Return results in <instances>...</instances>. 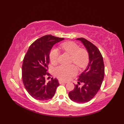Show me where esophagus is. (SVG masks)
Instances as JSON below:
<instances>
[{"label": "esophagus", "mask_w": 124, "mask_h": 124, "mask_svg": "<svg viewBox=\"0 0 124 124\" xmlns=\"http://www.w3.org/2000/svg\"><path fill=\"white\" fill-rule=\"evenodd\" d=\"M59 82L60 84H66L67 82H65V81H62V80H59Z\"/></svg>", "instance_id": "34e87169"}]
</instances>
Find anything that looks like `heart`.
I'll return each instance as SVG.
<instances>
[{
	"label": "heart",
	"mask_w": 124,
	"mask_h": 124,
	"mask_svg": "<svg viewBox=\"0 0 124 124\" xmlns=\"http://www.w3.org/2000/svg\"><path fill=\"white\" fill-rule=\"evenodd\" d=\"M61 47L71 56V61L79 67H85L88 62V54L85 49H80V47L74 42L69 41L61 45ZM60 53L56 48H53L49 53V58L52 63H56L59 59ZM77 72V69L73 65L70 66L61 65L54 69L55 76L61 80H67Z\"/></svg>",
	"instance_id": "b5f03b06"
}]
</instances>
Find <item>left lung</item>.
I'll use <instances>...</instances> for the list:
<instances>
[{
  "instance_id": "8db88e82",
  "label": "left lung",
  "mask_w": 124,
  "mask_h": 124,
  "mask_svg": "<svg viewBox=\"0 0 124 124\" xmlns=\"http://www.w3.org/2000/svg\"><path fill=\"white\" fill-rule=\"evenodd\" d=\"M76 39L85 47L89 62L78 79V84L83 83V86L75 85L73 90L69 93V97L76 103H84L93 99L100 89L104 76V65L101 53L94 44L83 38Z\"/></svg>"
}]
</instances>
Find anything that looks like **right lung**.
I'll use <instances>...</instances> for the list:
<instances>
[{"label": "right lung", "instance_id": "right-lung-1", "mask_svg": "<svg viewBox=\"0 0 124 124\" xmlns=\"http://www.w3.org/2000/svg\"><path fill=\"white\" fill-rule=\"evenodd\" d=\"M64 40L52 35L42 37L31 45L23 61L22 80L26 90L34 99L46 101L54 96L60 84L56 78L48 82L46 77L49 63L50 51L54 45Z\"/></svg>", "mask_w": 124, "mask_h": 124}]
</instances>
